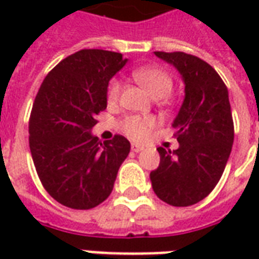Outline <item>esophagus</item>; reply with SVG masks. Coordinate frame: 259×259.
<instances>
[{
    "label": "esophagus",
    "mask_w": 259,
    "mask_h": 259,
    "mask_svg": "<svg viewBox=\"0 0 259 259\" xmlns=\"http://www.w3.org/2000/svg\"><path fill=\"white\" fill-rule=\"evenodd\" d=\"M130 148H132V151L133 152L143 151V147H141L140 144H136V143H132V147H130Z\"/></svg>",
    "instance_id": "34e87169"
}]
</instances>
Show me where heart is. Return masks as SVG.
<instances>
[{"label": "heart", "mask_w": 259, "mask_h": 259, "mask_svg": "<svg viewBox=\"0 0 259 259\" xmlns=\"http://www.w3.org/2000/svg\"><path fill=\"white\" fill-rule=\"evenodd\" d=\"M133 77L155 100L168 97L172 89H174L172 76L166 70H163L161 68L144 66V68L136 69L133 72ZM119 94H120V81L118 79H112L107 90L108 101L115 102L119 98ZM155 124H157V120H155L154 116H150V115H144V116L130 115V116H126L122 120L120 129L130 139H133L136 141H143L151 135Z\"/></svg>", "instance_id": "heart-1"}]
</instances>
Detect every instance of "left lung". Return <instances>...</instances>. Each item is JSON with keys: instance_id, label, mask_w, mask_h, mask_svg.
Instances as JSON below:
<instances>
[{"instance_id": "left-lung-1", "label": "left lung", "mask_w": 259, "mask_h": 259, "mask_svg": "<svg viewBox=\"0 0 259 259\" xmlns=\"http://www.w3.org/2000/svg\"><path fill=\"white\" fill-rule=\"evenodd\" d=\"M185 81V100L172 126L179 148L158 147L159 166L150 174L154 193L174 206L209 194L222 176L234 140L228 87L211 65L186 53L155 51Z\"/></svg>"}]
</instances>
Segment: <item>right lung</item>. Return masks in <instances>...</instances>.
I'll use <instances>...</instances> for the list:
<instances>
[{
  "instance_id": "1",
  "label": "right lung",
  "mask_w": 259,
  "mask_h": 259,
  "mask_svg": "<svg viewBox=\"0 0 259 259\" xmlns=\"http://www.w3.org/2000/svg\"><path fill=\"white\" fill-rule=\"evenodd\" d=\"M124 64L119 53L80 50L62 59L37 93L29 120L31 158L44 189L62 205H100L129 155L123 136L102 143L91 135L107 108L108 83Z\"/></svg>"
}]
</instances>
